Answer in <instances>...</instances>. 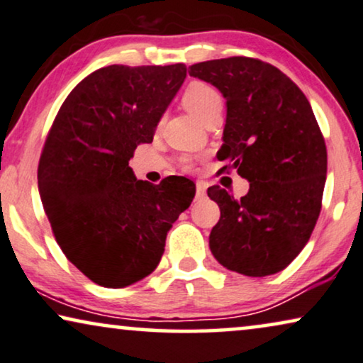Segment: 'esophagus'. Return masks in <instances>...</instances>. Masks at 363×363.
Masks as SVG:
<instances>
[{"label": "esophagus", "mask_w": 363, "mask_h": 363, "mask_svg": "<svg viewBox=\"0 0 363 363\" xmlns=\"http://www.w3.org/2000/svg\"><path fill=\"white\" fill-rule=\"evenodd\" d=\"M206 182H202V181H197L196 182V197L197 199H202L203 196H206Z\"/></svg>", "instance_id": "1"}]
</instances>
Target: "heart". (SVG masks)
I'll return each instance as SVG.
<instances>
[{
  "mask_svg": "<svg viewBox=\"0 0 363 363\" xmlns=\"http://www.w3.org/2000/svg\"><path fill=\"white\" fill-rule=\"evenodd\" d=\"M182 104L197 120H201L207 111L216 108V106H223V99L216 86L197 80L187 85V89L182 95ZM192 166V160H184V167L191 169Z\"/></svg>",
  "mask_w": 363,
  "mask_h": 363,
  "instance_id": "1",
  "label": "heart"
}]
</instances>
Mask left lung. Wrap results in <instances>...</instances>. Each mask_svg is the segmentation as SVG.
<instances>
[{
  "label": "left lung",
  "mask_w": 363,
  "mask_h": 363,
  "mask_svg": "<svg viewBox=\"0 0 363 363\" xmlns=\"http://www.w3.org/2000/svg\"><path fill=\"white\" fill-rule=\"evenodd\" d=\"M189 75L227 100L217 157L250 182L242 199L208 187L220 207L211 252L245 277L281 272L308 243L323 202L328 151L313 108L293 80L258 59L207 60L191 65Z\"/></svg>",
  "instance_id": "8db88e82"
}]
</instances>
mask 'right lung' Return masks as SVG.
Segmentation results:
<instances>
[{
  "mask_svg": "<svg viewBox=\"0 0 363 363\" xmlns=\"http://www.w3.org/2000/svg\"><path fill=\"white\" fill-rule=\"evenodd\" d=\"M186 75L184 64L95 70L70 91L45 140L38 186L54 237L69 262L104 288L155 272L167 232L196 196L186 177L155 186L130 167Z\"/></svg>",
  "mask_w": 363,
  "mask_h": 363,
  "instance_id": "obj_1",
  "label": "right lung"
}]
</instances>
